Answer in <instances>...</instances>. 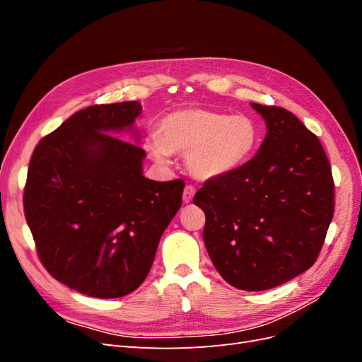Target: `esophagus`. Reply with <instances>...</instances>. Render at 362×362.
<instances>
[{"label":"esophagus","mask_w":362,"mask_h":362,"mask_svg":"<svg viewBox=\"0 0 362 362\" xmlns=\"http://www.w3.org/2000/svg\"><path fill=\"white\" fill-rule=\"evenodd\" d=\"M194 193H196V189L193 187L192 184H187V185H185V187H184V193H182V201H184L185 204L192 202V199H193Z\"/></svg>","instance_id":"esophagus-1"}]
</instances>
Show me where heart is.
<instances>
[{"mask_svg": "<svg viewBox=\"0 0 362 362\" xmlns=\"http://www.w3.org/2000/svg\"><path fill=\"white\" fill-rule=\"evenodd\" d=\"M259 141V127L249 116L187 107L164 116L160 136H152L146 148L161 164L169 163L172 152H187L185 161L193 177L214 180L245 168Z\"/></svg>", "mask_w": 362, "mask_h": 362, "instance_id": "heart-1", "label": "heart"}]
</instances>
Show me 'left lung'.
I'll use <instances>...</instances> for the list:
<instances>
[{"label":"left lung","mask_w":362,"mask_h":362,"mask_svg":"<svg viewBox=\"0 0 362 362\" xmlns=\"http://www.w3.org/2000/svg\"><path fill=\"white\" fill-rule=\"evenodd\" d=\"M252 107L266 139L245 168L206 180L193 204L205 213L204 243L233 287L261 291L308 270L334 216V178L320 140L282 107Z\"/></svg>","instance_id":"left-lung-1"}]
</instances>
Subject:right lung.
<instances>
[{
    "instance_id": "1",
    "label": "right lung",
    "mask_w": 362,
    "mask_h": 362,
    "mask_svg": "<svg viewBox=\"0 0 362 362\" xmlns=\"http://www.w3.org/2000/svg\"><path fill=\"white\" fill-rule=\"evenodd\" d=\"M140 113L137 101L83 108L30 160L24 213L37 257L52 278L92 298H122L145 281L182 202V180L145 178L146 152L108 134Z\"/></svg>"
}]
</instances>
